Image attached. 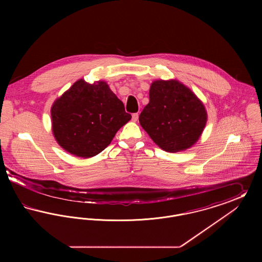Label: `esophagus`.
Returning a JSON list of instances; mask_svg holds the SVG:
<instances>
[{"mask_svg": "<svg viewBox=\"0 0 262 262\" xmlns=\"http://www.w3.org/2000/svg\"><path fill=\"white\" fill-rule=\"evenodd\" d=\"M132 118H133V120L136 122V121H137V119H138V114H137V113H134V114L132 115Z\"/></svg>", "mask_w": 262, "mask_h": 262, "instance_id": "34e87169", "label": "esophagus"}]
</instances>
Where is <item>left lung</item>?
<instances>
[{"mask_svg": "<svg viewBox=\"0 0 262 262\" xmlns=\"http://www.w3.org/2000/svg\"><path fill=\"white\" fill-rule=\"evenodd\" d=\"M206 121L202 102L177 80L154 81L150 88L149 103L139 115L141 126L167 152H178L193 145Z\"/></svg>", "mask_w": 262, "mask_h": 262, "instance_id": "8db88e82", "label": "left lung"}]
</instances>
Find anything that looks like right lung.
Listing matches in <instances>:
<instances>
[{"mask_svg": "<svg viewBox=\"0 0 262 262\" xmlns=\"http://www.w3.org/2000/svg\"><path fill=\"white\" fill-rule=\"evenodd\" d=\"M53 134L68 152L88 158L99 154L130 119L124 103L104 81L79 79L51 109Z\"/></svg>", "mask_w": 262, "mask_h": 262, "instance_id": "add662e5", "label": "right lung"}]
</instances>
